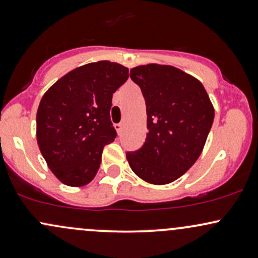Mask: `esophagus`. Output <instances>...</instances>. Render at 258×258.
I'll return each mask as SVG.
<instances>
[{
    "mask_svg": "<svg viewBox=\"0 0 258 258\" xmlns=\"http://www.w3.org/2000/svg\"><path fill=\"white\" fill-rule=\"evenodd\" d=\"M122 123H116V125H114L115 130H116V132L119 133V135H121V132H122Z\"/></svg>",
    "mask_w": 258,
    "mask_h": 258,
    "instance_id": "1",
    "label": "esophagus"
}]
</instances>
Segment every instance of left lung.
I'll return each mask as SVG.
<instances>
[{"label":"left lung","instance_id":"obj_1","mask_svg":"<svg viewBox=\"0 0 258 258\" xmlns=\"http://www.w3.org/2000/svg\"><path fill=\"white\" fill-rule=\"evenodd\" d=\"M147 105V138L141 149L126 153L130 167L152 184L178 179L197 161L215 117L209 94L198 79L171 65L131 69Z\"/></svg>","mask_w":258,"mask_h":258}]
</instances>
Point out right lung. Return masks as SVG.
<instances>
[{"label":"right lung","instance_id":"obj_1","mask_svg":"<svg viewBox=\"0 0 258 258\" xmlns=\"http://www.w3.org/2000/svg\"><path fill=\"white\" fill-rule=\"evenodd\" d=\"M127 79L126 67L100 60L72 70L43 94L37 144L61 183L82 186L96 177L103 148L116 137L110 121L112 93Z\"/></svg>","mask_w":258,"mask_h":258}]
</instances>
